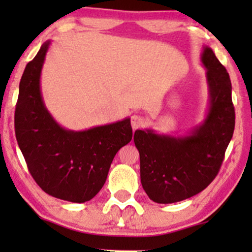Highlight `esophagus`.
<instances>
[{
	"label": "esophagus",
	"mask_w": 252,
	"mask_h": 252,
	"mask_svg": "<svg viewBox=\"0 0 252 252\" xmlns=\"http://www.w3.org/2000/svg\"><path fill=\"white\" fill-rule=\"evenodd\" d=\"M144 124H146V121H144L143 117L138 116V115H134V116H131V126L134 130L141 128V126H143Z\"/></svg>",
	"instance_id": "34e87169"
}]
</instances>
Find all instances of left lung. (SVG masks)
Here are the masks:
<instances>
[{
  "mask_svg": "<svg viewBox=\"0 0 252 252\" xmlns=\"http://www.w3.org/2000/svg\"><path fill=\"white\" fill-rule=\"evenodd\" d=\"M201 63L206 68L210 98L204 122L184 136L160 135L152 129L135 131L141 184L158 204L185 200L206 189L218 174L232 138L235 108L230 77L207 46Z\"/></svg>",
  "mask_w": 252,
  "mask_h": 252,
  "instance_id": "1",
  "label": "left lung"
}]
</instances>
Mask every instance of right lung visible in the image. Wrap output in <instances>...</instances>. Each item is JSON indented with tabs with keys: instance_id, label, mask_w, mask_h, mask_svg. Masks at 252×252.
I'll list each match as a JSON object with an SVG mask.
<instances>
[{
	"instance_id": "obj_1",
	"label": "right lung",
	"mask_w": 252,
	"mask_h": 252,
	"mask_svg": "<svg viewBox=\"0 0 252 252\" xmlns=\"http://www.w3.org/2000/svg\"><path fill=\"white\" fill-rule=\"evenodd\" d=\"M51 41L26 66L15 109V135L30 173L43 192L71 202L91 200L102 189L116 153L132 138L130 118L74 131L46 109L40 77Z\"/></svg>"
}]
</instances>
